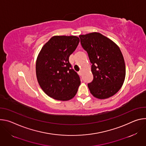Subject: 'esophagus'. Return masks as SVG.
Masks as SVG:
<instances>
[{"label":"esophagus","mask_w":146,"mask_h":146,"mask_svg":"<svg viewBox=\"0 0 146 146\" xmlns=\"http://www.w3.org/2000/svg\"><path fill=\"white\" fill-rule=\"evenodd\" d=\"M78 74H79V75L81 76V75H82V71H79V72H78Z\"/></svg>","instance_id":"obj_1"}]
</instances>
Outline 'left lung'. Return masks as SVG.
Listing matches in <instances>:
<instances>
[{"label":"left lung","instance_id":"1","mask_svg":"<svg viewBox=\"0 0 146 146\" xmlns=\"http://www.w3.org/2000/svg\"><path fill=\"white\" fill-rule=\"evenodd\" d=\"M79 38L92 64L93 80L88 84L91 94L99 99L114 96L121 88L126 75L125 61L119 47L99 32L80 35Z\"/></svg>","mask_w":146,"mask_h":146}]
</instances>
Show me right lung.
I'll return each mask as SVG.
<instances>
[{"label": "right lung", "mask_w": 146, "mask_h": 146, "mask_svg": "<svg viewBox=\"0 0 146 146\" xmlns=\"http://www.w3.org/2000/svg\"><path fill=\"white\" fill-rule=\"evenodd\" d=\"M79 43L76 36H54L43 45L38 56V82L43 91L54 99L70 100L78 92L80 80L71 69L69 57Z\"/></svg>", "instance_id": "obj_1"}]
</instances>
